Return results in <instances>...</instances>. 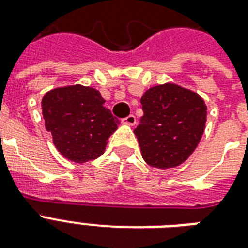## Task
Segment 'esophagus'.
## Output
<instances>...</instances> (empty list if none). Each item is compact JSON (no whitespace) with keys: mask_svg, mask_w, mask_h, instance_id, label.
Segmentation results:
<instances>
[{"mask_svg":"<svg viewBox=\"0 0 248 248\" xmlns=\"http://www.w3.org/2000/svg\"><path fill=\"white\" fill-rule=\"evenodd\" d=\"M122 122L126 124H130V126H134V124H136V117L134 116V114H130V116H127L126 118H124Z\"/></svg>","mask_w":248,"mask_h":248,"instance_id":"34e87169","label":"esophagus"}]
</instances>
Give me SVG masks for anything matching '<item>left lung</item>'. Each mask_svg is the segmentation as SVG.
I'll list each match as a JSON object with an SVG mask.
<instances>
[{
  "mask_svg": "<svg viewBox=\"0 0 248 248\" xmlns=\"http://www.w3.org/2000/svg\"><path fill=\"white\" fill-rule=\"evenodd\" d=\"M144 116L134 130L144 161L157 169L176 167L188 159L203 135L207 107L198 93L165 83L140 99Z\"/></svg>",
  "mask_w": 248,
  "mask_h": 248,
  "instance_id": "left-lung-1",
  "label": "left lung"
}]
</instances>
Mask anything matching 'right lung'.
<instances>
[{"instance_id":"right-lung-1","label":"right lung","mask_w":248,"mask_h":248,"mask_svg":"<svg viewBox=\"0 0 248 248\" xmlns=\"http://www.w3.org/2000/svg\"><path fill=\"white\" fill-rule=\"evenodd\" d=\"M105 100L93 87H58L42 99L45 126L60 155L85 163L100 157L120 121L105 108Z\"/></svg>"}]
</instances>
